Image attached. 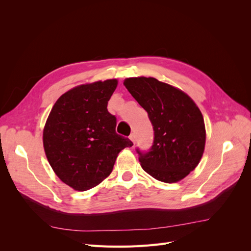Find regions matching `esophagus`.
Masks as SVG:
<instances>
[{
    "label": "esophagus",
    "instance_id": "esophagus-1",
    "mask_svg": "<svg viewBox=\"0 0 251 251\" xmlns=\"http://www.w3.org/2000/svg\"><path fill=\"white\" fill-rule=\"evenodd\" d=\"M130 139H131V140H132V141L135 143V140H136V138H135V135H134V134H131V135H130Z\"/></svg>",
    "mask_w": 251,
    "mask_h": 251
}]
</instances>
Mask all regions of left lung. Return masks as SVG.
Instances as JSON below:
<instances>
[{
	"label": "left lung",
	"mask_w": 251,
	"mask_h": 251,
	"mask_svg": "<svg viewBox=\"0 0 251 251\" xmlns=\"http://www.w3.org/2000/svg\"><path fill=\"white\" fill-rule=\"evenodd\" d=\"M124 85L148 112L154 128L149 151L136 150L141 168L165 183L185 178L204 151L206 133L201 111L181 90L154 77L126 78Z\"/></svg>",
	"instance_id": "obj_1"
}]
</instances>
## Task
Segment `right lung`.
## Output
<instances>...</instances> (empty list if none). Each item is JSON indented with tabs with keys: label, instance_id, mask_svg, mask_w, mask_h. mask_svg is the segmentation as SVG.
I'll return each instance as SVG.
<instances>
[{
	"label": "right lung",
	"instance_id": "right-lung-1",
	"mask_svg": "<svg viewBox=\"0 0 251 251\" xmlns=\"http://www.w3.org/2000/svg\"><path fill=\"white\" fill-rule=\"evenodd\" d=\"M117 79L75 87L53 105L44 127L45 153L56 176L75 191H88L111 174L121 150L133 142L116 133L108 101Z\"/></svg>",
	"mask_w": 251,
	"mask_h": 251
}]
</instances>
